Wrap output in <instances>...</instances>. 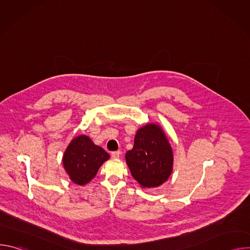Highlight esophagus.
Wrapping results in <instances>:
<instances>
[{
	"instance_id": "34e87169",
	"label": "esophagus",
	"mask_w": 250,
	"mask_h": 250,
	"mask_svg": "<svg viewBox=\"0 0 250 250\" xmlns=\"http://www.w3.org/2000/svg\"><path fill=\"white\" fill-rule=\"evenodd\" d=\"M121 156V151H113L112 152V158H114V159H118L119 157Z\"/></svg>"
}]
</instances>
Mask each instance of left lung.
I'll return each mask as SVG.
<instances>
[{
    "instance_id": "left-lung-1",
    "label": "left lung",
    "mask_w": 250,
    "mask_h": 250,
    "mask_svg": "<svg viewBox=\"0 0 250 250\" xmlns=\"http://www.w3.org/2000/svg\"><path fill=\"white\" fill-rule=\"evenodd\" d=\"M125 160L134 179L146 188L163 184L172 172L173 154L162 129L153 124L139 128Z\"/></svg>"
}]
</instances>
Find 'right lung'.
<instances>
[{
	"mask_svg": "<svg viewBox=\"0 0 250 250\" xmlns=\"http://www.w3.org/2000/svg\"><path fill=\"white\" fill-rule=\"evenodd\" d=\"M109 157V153L95 146L88 136L80 135L70 142L63 156V165L70 179L83 186L93 179Z\"/></svg>",
	"mask_w": 250,
	"mask_h": 250,
	"instance_id": "1",
	"label": "right lung"
}]
</instances>
